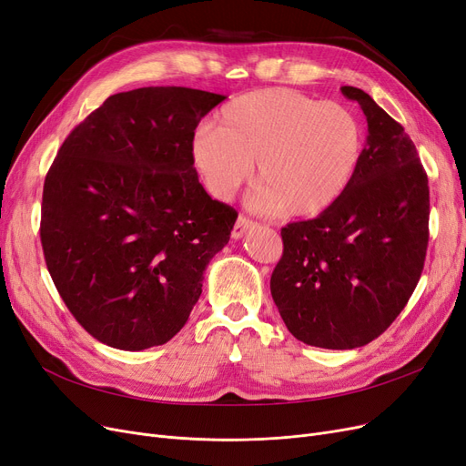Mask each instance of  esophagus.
I'll use <instances>...</instances> for the list:
<instances>
[{"instance_id": "1", "label": "esophagus", "mask_w": 466, "mask_h": 466, "mask_svg": "<svg viewBox=\"0 0 466 466\" xmlns=\"http://www.w3.org/2000/svg\"><path fill=\"white\" fill-rule=\"evenodd\" d=\"M253 227H255L253 220H249V218L244 217V215H239L238 220H236V224H234V228H232V238H234V239H239L249 228H253Z\"/></svg>"}]
</instances>
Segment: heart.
<instances>
[{
  "label": "heart",
  "instance_id": "b5f03b06",
  "mask_svg": "<svg viewBox=\"0 0 466 466\" xmlns=\"http://www.w3.org/2000/svg\"><path fill=\"white\" fill-rule=\"evenodd\" d=\"M363 149L359 120L343 106L288 88L239 96L198 127L189 159L213 198L232 199L253 172V203L263 211L315 217L350 187Z\"/></svg>",
  "mask_w": 466,
  "mask_h": 466
}]
</instances>
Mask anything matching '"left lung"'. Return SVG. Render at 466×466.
I'll return each instance as SVG.
<instances>
[{"label":"left lung","mask_w":466,"mask_h":466,"mask_svg":"<svg viewBox=\"0 0 466 466\" xmlns=\"http://www.w3.org/2000/svg\"><path fill=\"white\" fill-rule=\"evenodd\" d=\"M369 125L355 177L317 218L282 228L270 294L288 330L307 346L353 350L403 311L424 268L430 192L403 127L363 90L343 86Z\"/></svg>","instance_id":"obj_1"}]
</instances>
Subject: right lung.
<instances>
[{"instance_id": "obj_1", "label": "right lung", "mask_w": 466, "mask_h": 466, "mask_svg": "<svg viewBox=\"0 0 466 466\" xmlns=\"http://www.w3.org/2000/svg\"><path fill=\"white\" fill-rule=\"evenodd\" d=\"M227 97L180 86L120 92L66 136L42 196L47 270L82 329L142 351L180 332L238 213L189 159L199 120Z\"/></svg>"}]
</instances>
